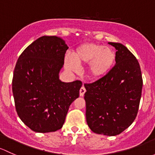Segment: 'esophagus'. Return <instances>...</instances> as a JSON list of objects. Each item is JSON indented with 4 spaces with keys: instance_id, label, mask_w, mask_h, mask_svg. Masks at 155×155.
<instances>
[{
    "instance_id": "34e87169",
    "label": "esophagus",
    "mask_w": 155,
    "mask_h": 155,
    "mask_svg": "<svg viewBox=\"0 0 155 155\" xmlns=\"http://www.w3.org/2000/svg\"><path fill=\"white\" fill-rule=\"evenodd\" d=\"M85 92H86V89L85 87L83 86V87L81 88V89H80V95H81V96H84Z\"/></svg>"
}]
</instances>
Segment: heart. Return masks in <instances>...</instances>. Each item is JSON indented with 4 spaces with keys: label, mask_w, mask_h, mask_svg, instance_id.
Listing matches in <instances>:
<instances>
[{
    "label": "heart",
    "mask_w": 155,
    "mask_h": 155,
    "mask_svg": "<svg viewBox=\"0 0 155 155\" xmlns=\"http://www.w3.org/2000/svg\"><path fill=\"white\" fill-rule=\"evenodd\" d=\"M116 62V54L111 48L96 43L87 42L79 45L73 53V58L66 57L68 69L76 71L78 66L88 63L87 72L91 79L99 80L107 75Z\"/></svg>",
    "instance_id": "obj_1"
}]
</instances>
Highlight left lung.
<instances>
[{
    "instance_id": "8db88e82",
    "label": "left lung",
    "mask_w": 155,
    "mask_h": 155,
    "mask_svg": "<svg viewBox=\"0 0 155 155\" xmlns=\"http://www.w3.org/2000/svg\"><path fill=\"white\" fill-rule=\"evenodd\" d=\"M116 48V65L110 72L92 84H84L87 92L86 118L95 134L116 136L136 118L143 88L138 60L121 43L109 42Z\"/></svg>"
}]
</instances>
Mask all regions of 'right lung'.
<instances>
[{"label":"right lung","instance_id":"add662e5","mask_svg":"<svg viewBox=\"0 0 155 155\" xmlns=\"http://www.w3.org/2000/svg\"><path fill=\"white\" fill-rule=\"evenodd\" d=\"M68 47L55 36H43L18 57L12 78L15 109L32 130L48 133L63 127L71 104L79 97L80 81L62 82L59 74Z\"/></svg>","mask_w":155,"mask_h":155}]
</instances>
